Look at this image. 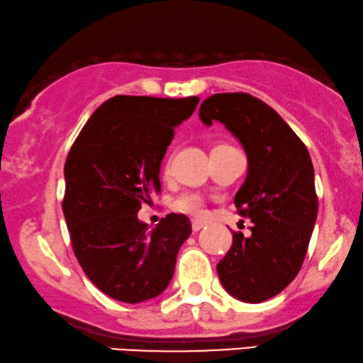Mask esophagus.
I'll list each match as a JSON object with an SVG mask.
<instances>
[{
  "label": "esophagus",
  "instance_id": "34e87169",
  "mask_svg": "<svg viewBox=\"0 0 363 363\" xmlns=\"http://www.w3.org/2000/svg\"><path fill=\"white\" fill-rule=\"evenodd\" d=\"M204 221H201V220H193V231H199L201 228H204Z\"/></svg>",
  "mask_w": 363,
  "mask_h": 363
}]
</instances>
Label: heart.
<instances>
[{
    "label": "heart",
    "mask_w": 363,
    "mask_h": 363,
    "mask_svg": "<svg viewBox=\"0 0 363 363\" xmlns=\"http://www.w3.org/2000/svg\"><path fill=\"white\" fill-rule=\"evenodd\" d=\"M176 208L179 209V211L187 213V215H194V216L203 215V211H204L203 201H201L198 196H194V194L181 196V198L177 199Z\"/></svg>",
    "instance_id": "b5f03b06"
}]
</instances>
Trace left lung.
Here are the masks:
<instances>
[{"label":"left lung","mask_w":363,"mask_h":363,"mask_svg":"<svg viewBox=\"0 0 363 363\" xmlns=\"http://www.w3.org/2000/svg\"><path fill=\"white\" fill-rule=\"evenodd\" d=\"M199 120L225 125L247 154V177L235 206L252 220V235L233 233L216 270L228 294L262 303L294 281L306 257L318 216L311 157L276 110L247 93L209 96Z\"/></svg>","instance_id":"8db88e82"}]
</instances>
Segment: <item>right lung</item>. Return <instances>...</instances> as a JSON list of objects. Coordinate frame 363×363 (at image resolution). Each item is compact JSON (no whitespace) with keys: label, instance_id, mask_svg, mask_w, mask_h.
<instances>
[{"label":"right lung","instance_id":"right-lung-1","mask_svg":"<svg viewBox=\"0 0 363 363\" xmlns=\"http://www.w3.org/2000/svg\"><path fill=\"white\" fill-rule=\"evenodd\" d=\"M198 103V96H115L87 120L65 160L62 211L76 259L99 291L121 303L162 294L191 235L186 215L170 213L148 230L137 213L160 193L174 128Z\"/></svg>","mask_w":363,"mask_h":363}]
</instances>
